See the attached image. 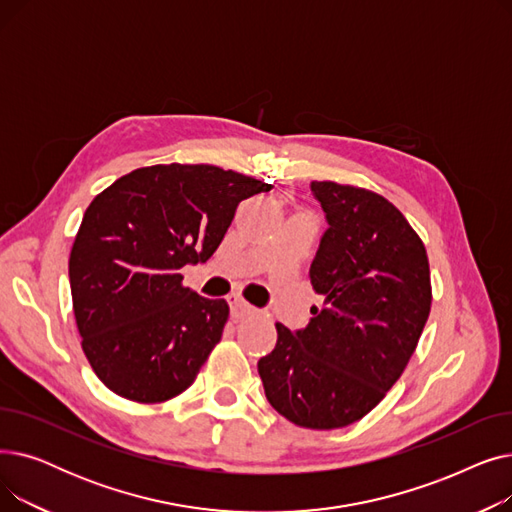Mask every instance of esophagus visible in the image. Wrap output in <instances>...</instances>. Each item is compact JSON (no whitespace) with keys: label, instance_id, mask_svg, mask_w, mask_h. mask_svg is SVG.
<instances>
[{"label":"esophagus","instance_id":"34e87169","mask_svg":"<svg viewBox=\"0 0 512 512\" xmlns=\"http://www.w3.org/2000/svg\"><path fill=\"white\" fill-rule=\"evenodd\" d=\"M228 303H230V315L234 319H242V317H249L255 313V307H251L242 297H236V294L228 299Z\"/></svg>","mask_w":512,"mask_h":512}]
</instances>
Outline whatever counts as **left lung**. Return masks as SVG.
<instances>
[{"mask_svg": "<svg viewBox=\"0 0 512 512\" xmlns=\"http://www.w3.org/2000/svg\"><path fill=\"white\" fill-rule=\"evenodd\" d=\"M326 213L309 278L326 307L297 332L276 324V348L257 369L270 405L309 429L365 417L405 371L432 307L421 238L388 199L365 188L311 182Z\"/></svg>", "mask_w": 512, "mask_h": 512, "instance_id": "8db88e82", "label": "left lung"}]
</instances>
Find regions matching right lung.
<instances>
[{
	"label": "right lung",
	"mask_w": 512,
	"mask_h": 512,
	"mask_svg": "<svg viewBox=\"0 0 512 512\" xmlns=\"http://www.w3.org/2000/svg\"><path fill=\"white\" fill-rule=\"evenodd\" d=\"M270 188L218 166L159 164L91 201L68 276L83 351L112 392L164 402L195 382L230 309L184 288L180 270L205 263L238 203Z\"/></svg>",
	"instance_id": "right-lung-1"
}]
</instances>
